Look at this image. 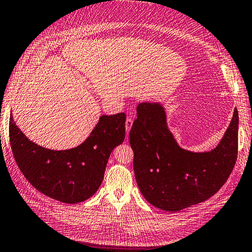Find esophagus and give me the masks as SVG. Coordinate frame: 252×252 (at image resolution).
Instances as JSON below:
<instances>
[{
	"mask_svg": "<svg viewBox=\"0 0 252 252\" xmlns=\"http://www.w3.org/2000/svg\"><path fill=\"white\" fill-rule=\"evenodd\" d=\"M132 123H133V120L131 118H127L126 119V122H125V127H126V131L127 133L130 131V128L132 126Z\"/></svg>",
	"mask_w": 252,
	"mask_h": 252,
	"instance_id": "esophagus-1",
	"label": "esophagus"
}]
</instances>
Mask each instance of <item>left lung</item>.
I'll use <instances>...</instances> for the list:
<instances>
[{
    "instance_id": "left-lung-1",
    "label": "left lung",
    "mask_w": 252,
    "mask_h": 252,
    "mask_svg": "<svg viewBox=\"0 0 252 252\" xmlns=\"http://www.w3.org/2000/svg\"><path fill=\"white\" fill-rule=\"evenodd\" d=\"M129 142L143 197L160 210L177 212L210 199L228 180L237 158L238 113L235 109L216 149L193 153L177 145L159 103L142 102L137 107Z\"/></svg>"
}]
</instances>
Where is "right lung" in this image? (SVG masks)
<instances>
[{"label": "right lung", "instance_id": "right-lung-1", "mask_svg": "<svg viewBox=\"0 0 252 252\" xmlns=\"http://www.w3.org/2000/svg\"><path fill=\"white\" fill-rule=\"evenodd\" d=\"M125 121L123 112L101 115L82 144L53 151L29 140L10 116L11 151L21 173L38 191L64 203H79L99 188L110 154L124 141Z\"/></svg>", "mask_w": 252, "mask_h": 252}]
</instances>
